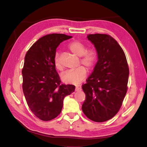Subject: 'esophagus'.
<instances>
[{"label": "esophagus", "mask_w": 147, "mask_h": 147, "mask_svg": "<svg viewBox=\"0 0 147 147\" xmlns=\"http://www.w3.org/2000/svg\"><path fill=\"white\" fill-rule=\"evenodd\" d=\"M82 90V86H76L75 88V91L78 92V91H80V90Z\"/></svg>", "instance_id": "obj_1"}]
</instances>
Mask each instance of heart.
Segmentation results:
<instances>
[{
	"mask_svg": "<svg viewBox=\"0 0 147 147\" xmlns=\"http://www.w3.org/2000/svg\"><path fill=\"white\" fill-rule=\"evenodd\" d=\"M70 51L78 57H81V62L88 69L93 67L97 59V53L94 49L86 50L85 43L80 41H74L68 45ZM54 66L59 71L64 69L62 64L59 54L57 53L54 57ZM87 74L86 69L83 66H79L75 69L68 70L62 74L61 79L62 82L67 84H79L85 80Z\"/></svg>",
	"mask_w": 147,
	"mask_h": 147,
	"instance_id": "b5f03b06",
	"label": "heart"
}]
</instances>
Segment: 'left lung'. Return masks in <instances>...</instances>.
<instances>
[{"instance_id": "left-lung-1", "label": "left lung", "mask_w": 147, "mask_h": 147, "mask_svg": "<svg viewBox=\"0 0 147 147\" xmlns=\"http://www.w3.org/2000/svg\"><path fill=\"white\" fill-rule=\"evenodd\" d=\"M98 61L82 86L86 98L82 111L95 122L111 119L117 113L127 92L129 69L126 55L117 42L105 34L88 35Z\"/></svg>"}]
</instances>
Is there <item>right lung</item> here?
I'll list each match as a JSON object with an SVG mask.
<instances>
[{
  "mask_svg": "<svg viewBox=\"0 0 147 147\" xmlns=\"http://www.w3.org/2000/svg\"><path fill=\"white\" fill-rule=\"evenodd\" d=\"M71 38L64 34L45 35L31 47L24 57L23 93L30 110L42 121L58 116L64 98L75 90L74 85H61L54 63L57 47Z\"/></svg>",
  "mask_w": 147,
  "mask_h": 147,
  "instance_id": "obj_1",
  "label": "right lung"
}]
</instances>
